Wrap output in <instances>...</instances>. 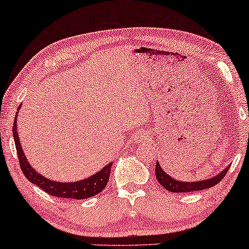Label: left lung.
<instances>
[{"instance_id": "1", "label": "left lung", "mask_w": 249, "mask_h": 249, "mask_svg": "<svg viewBox=\"0 0 249 249\" xmlns=\"http://www.w3.org/2000/svg\"><path fill=\"white\" fill-rule=\"evenodd\" d=\"M229 169V167L218 173L217 175L212 177V178H207L203 180H199V182H180V180L174 179L170 177L164 170L161 168L159 161H157L156 164V176L158 182L160 185H162L167 191L174 192V193H184V192H193V191H200V190H205L212 186L216 185V184L221 182L223 179Z\"/></svg>"}]
</instances>
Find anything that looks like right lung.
<instances>
[{"label":"right lung","mask_w":249,"mask_h":249,"mask_svg":"<svg viewBox=\"0 0 249 249\" xmlns=\"http://www.w3.org/2000/svg\"><path fill=\"white\" fill-rule=\"evenodd\" d=\"M20 108V106L18 107ZM16 119L14 121V128H12V134H14L16 148H17L19 164L24 173L26 178L30 180L31 183L37 185L38 188L49 193L50 196H57V198H67V199H87L90 196H93L102 192L106 184L108 182L109 173H111L112 162L106 164L102 170L96 173L95 175L88 177L86 179L77 180V182H71V183H61L56 182V180H51L47 177L42 176L38 174L33 167L28 162L27 158H26L24 151H22L20 141H19L18 136V129L17 124H16Z\"/></svg>","instance_id":"obj_1"}]
</instances>
